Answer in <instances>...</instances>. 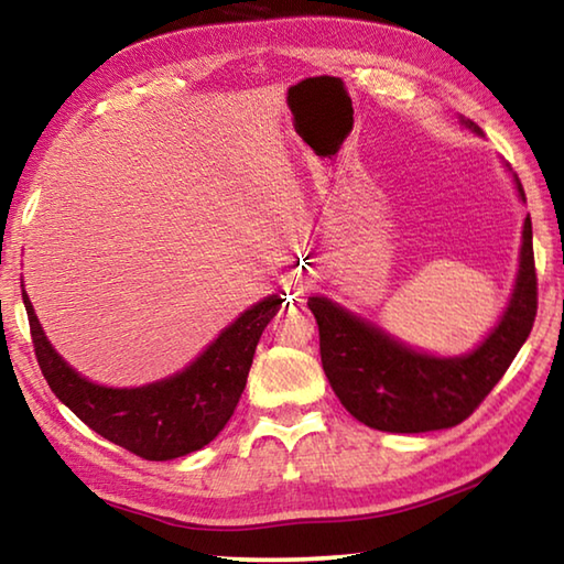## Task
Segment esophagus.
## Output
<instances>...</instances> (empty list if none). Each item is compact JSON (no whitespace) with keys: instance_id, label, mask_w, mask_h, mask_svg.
I'll list each match as a JSON object with an SVG mask.
<instances>
[{"instance_id":"1","label":"esophagus","mask_w":564,"mask_h":564,"mask_svg":"<svg viewBox=\"0 0 564 564\" xmlns=\"http://www.w3.org/2000/svg\"><path fill=\"white\" fill-rule=\"evenodd\" d=\"M293 291L295 293H303L305 291V283H293Z\"/></svg>"}]
</instances>
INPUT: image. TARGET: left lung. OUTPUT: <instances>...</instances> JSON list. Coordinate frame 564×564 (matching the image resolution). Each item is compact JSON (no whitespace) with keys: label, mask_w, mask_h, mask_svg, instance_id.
Wrapping results in <instances>:
<instances>
[{"label":"left lung","mask_w":564,"mask_h":564,"mask_svg":"<svg viewBox=\"0 0 564 564\" xmlns=\"http://www.w3.org/2000/svg\"><path fill=\"white\" fill-rule=\"evenodd\" d=\"M460 123L482 137L470 119L460 117ZM510 176L524 204L518 174L510 171ZM308 308L318 323L323 370L352 417L383 433L445 431L463 423L498 386L532 330L538 279L530 216L522 221L518 275L510 299L485 338L460 356H435L408 346L326 295H311Z\"/></svg>","instance_id":"left-lung-1"}]
</instances>
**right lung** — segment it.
Segmentation results:
<instances>
[{"label":"right lung","instance_id":"right-lung-1","mask_svg":"<svg viewBox=\"0 0 564 564\" xmlns=\"http://www.w3.org/2000/svg\"><path fill=\"white\" fill-rule=\"evenodd\" d=\"M34 352L52 393L109 443L144 460H174L202 451L224 431L246 388L263 328L281 308L275 293L246 308L186 368L154 383L111 388L84 378L46 338L26 291Z\"/></svg>","mask_w":564,"mask_h":564}]
</instances>
